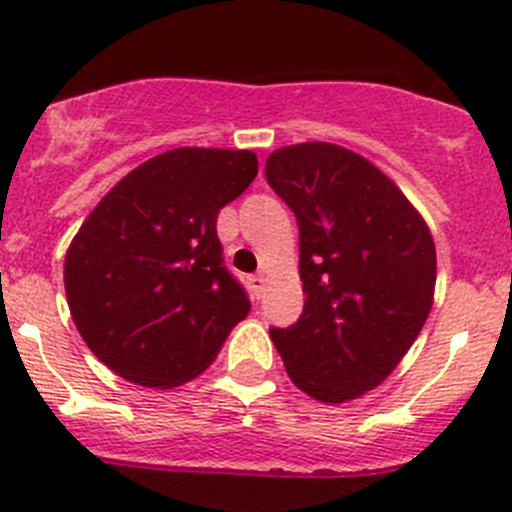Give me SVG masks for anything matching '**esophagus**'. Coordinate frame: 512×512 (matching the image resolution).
Listing matches in <instances>:
<instances>
[{
  "mask_svg": "<svg viewBox=\"0 0 512 512\" xmlns=\"http://www.w3.org/2000/svg\"><path fill=\"white\" fill-rule=\"evenodd\" d=\"M265 285H267L265 275H252V278H250V288H252V293L257 295V298H260V295L265 293Z\"/></svg>",
  "mask_w": 512,
  "mask_h": 512,
  "instance_id": "1",
  "label": "esophagus"
}]
</instances>
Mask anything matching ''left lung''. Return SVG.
Masks as SVG:
<instances>
[{"label":"left lung","instance_id":"1","mask_svg":"<svg viewBox=\"0 0 512 512\" xmlns=\"http://www.w3.org/2000/svg\"><path fill=\"white\" fill-rule=\"evenodd\" d=\"M265 179L300 229L305 305L270 328L298 389L326 404L379 386L432 310L437 255L409 199L364 156L313 141L267 156Z\"/></svg>","mask_w":512,"mask_h":512}]
</instances>
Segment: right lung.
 <instances>
[{
    "mask_svg": "<svg viewBox=\"0 0 512 512\" xmlns=\"http://www.w3.org/2000/svg\"><path fill=\"white\" fill-rule=\"evenodd\" d=\"M257 176L252 151L174 148L133 169L65 255L70 313L90 351L131 384L202 374L250 298L227 270L217 214Z\"/></svg>",
    "mask_w": 512,
    "mask_h": 512,
    "instance_id": "obj_1",
    "label": "right lung"
}]
</instances>
